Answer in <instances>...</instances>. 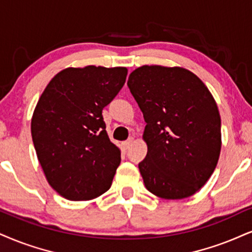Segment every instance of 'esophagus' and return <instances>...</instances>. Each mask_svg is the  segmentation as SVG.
Wrapping results in <instances>:
<instances>
[{
	"label": "esophagus",
	"instance_id": "1",
	"mask_svg": "<svg viewBox=\"0 0 252 252\" xmlns=\"http://www.w3.org/2000/svg\"><path fill=\"white\" fill-rule=\"evenodd\" d=\"M132 144H133V138H129L128 140H127V141H124V142H123V145H121V146H123L124 151H127V150H128L129 147H131V145H132Z\"/></svg>",
	"mask_w": 252,
	"mask_h": 252
}]
</instances>
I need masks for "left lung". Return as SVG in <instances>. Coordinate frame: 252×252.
Here are the masks:
<instances>
[{"label":"left lung","instance_id":"8db88e82","mask_svg":"<svg viewBox=\"0 0 252 252\" xmlns=\"http://www.w3.org/2000/svg\"><path fill=\"white\" fill-rule=\"evenodd\" d=\"M129 91L146 121L147 155L139 163L146 188L181 200L206 185L221 152V117L203 82L182 67L144 65L129 74Z\"/></svg>","mask_w":252,"mask_h":252}]
</instances>
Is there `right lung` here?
Returning <instances> with one entry per match:
<instances>
[{"label":"right lung","instance_id":"obj_1","mask_svg":"<svg viewBox=\"0 0 252 252\" xmlns=\"http://www.w3.org/2000/svg\"><path fill=\"white\" fill-rule=\"evenodd\" d=\"M126 76V67H67L40 95L31 135L46 180L61 196L88 201L110 189L121 158L101 112Z\"/></svg>","mask_w":252,"mask_h":252}]
</instances>
